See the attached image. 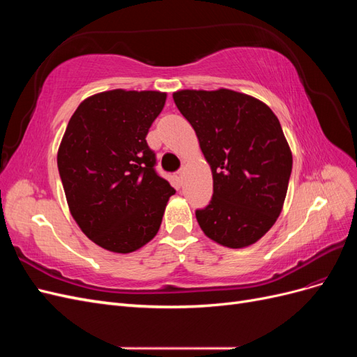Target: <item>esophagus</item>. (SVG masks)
Instances as JSON below:
<instances>
[{"label": "esophagus", "mask_w": 357, "mask_h": 357, "mask_svg": "<svg viewBox=\"0 0 357 357\" xmlns=\"http://www.w3.org/2000/svg\"><path fill=\"white\" fill-rule=\"evenodd\" d=\"M183 174H185V171H183V169L177 171L176 174H174V176H176V180H177L178 183H181V181H183Z\"/></svg>", "instance_id": "obj_1"}]
</instances>
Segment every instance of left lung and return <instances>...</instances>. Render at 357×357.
Returning a JSON list of instances; mask_svg holds the SVG:
<instances>
[{
    "mask_svg": "<svg viewBox=\"0 0 357 357\" xmlns=\"http://www.w3.org/2000/svg\"><path fill=\"white\" fill-rule=\"evenodd\" d=\"M172 98L195 129L213 174V198L197 210L204 234L229 248L255 244L282 213L291 152L277 116L231 89L177 91Z\"/></svg>",
    "mask_w": 357,
    "mask_h": 357,
    "instance_id": "1",
    "label": "left lung"
}]
</instances>
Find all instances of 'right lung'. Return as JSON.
I'll return each mask as SVG.
<instances>
[{
	"label": "right lung",
	"instance_id": "add662e5",
	"mask_svg": "<svg viewBox=\"0 0 357 357\" xmlns=\"http://www.w3.org/2000/svg\"><path fill=\"white\" fill-rule=\"evenodd\" d=\"M167 93L114 89L86 98L58 150V169L75 223L95 244L131 253L158 234L174 188L158 176L146 142Z\"/></svg>",
	"mask_w": 357,
	"mask_h": 357
}]
</instances>
